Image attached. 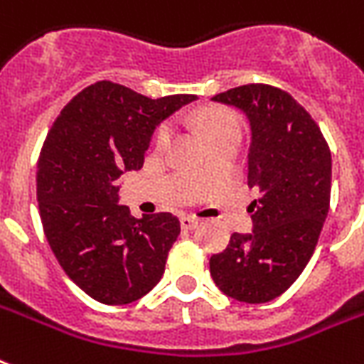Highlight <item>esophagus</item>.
<instances>
[{
  "label": "esophagus",
  "instance_id": "34e87169",
  "mask_svg": "<svg viewBox=\"0 0 364 364\" xmlns=\"http://www.w3.org/2000/svg\"><path fill=\"white\" fill-rule=\"evenodd\" d=\"M198 223H200V219L194 218V215H183L181 218V227L183 229H187V231H191L194 227H198Z\"/></svg>",
  "mask_w": 364,
  "mask_h": 364
}]
</instances>
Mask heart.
Here are the masks:
<instances>
[{
	"mask_svg": "<svg viewBox=\"0 0 364 364\" xmlns=\"http://www.w3.org/2000/svg\"><path fill=\"white\" fill-rule=\"evenodd\" d=\"M229 126H238L237 116L229 114V112H218V114H213L212 118H210V133L219 129V127H229ZM170 135H171L170 126L160 127L156 135L158 145H166V143L170 141Z\"/></svg>",
	"mask_w": 364,
	"mask_h": 364,
	"instance_id": "b5f03b06",
	"label": "heart"
}]
</instances>
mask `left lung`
Instances as JSON below:
<instances>
[{
	"mask_svg": "<svg viewBox=\"0 0 364 364\" xmlns=\"http://www.w3.org/2000/svg\"><path fill=\"white\" fill-rule=\"evenodd\" d=\"M250 124V232H232L210 257L215 287L244 304H265L292 287L311 259L330 204L332 158L313 118L287 91L250 83L212 97Z\"/></svg>",
	"mask_w": 364,
	"mask_h": 364,
	"instance_id": "obj_1",
	"label": "left lung"
}]
</instances>
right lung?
Listing matches in <instances>:
<instances>
[{
  "mask_svg": "<svg viewBox=\"0 0 364 364\" xmlns=\"http://www.w3.org/2000/svg\"><path fill=\"white\" fill-rule=\"evenodd\" d=\"M196 99H149L97 82L47 133L36 177L41 225L65 273L101 304H132L162 279L179 219L168 212L133 218L118 204V179L143 168L154 129Z\"/></svg>",
  "mask_w": 364,
  "mask_h": 364,
  "instance_id": "right-lung-1",
  "label": "right lung"
}]
</instances>
